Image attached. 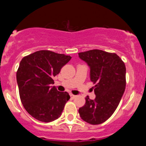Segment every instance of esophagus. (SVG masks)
<instances>
[{
	"label": "esophagus",
	"instance_id": "1",
	"mask_svg": "<svg viewBox=\"0 0 146 146\" xmlns=\"http://www.w3.org/2000/svg\"><path fill=\"white\" fill-rule=\"evenodd\" d=\"M70 96L72 99H74V98H76V95H74V94H70Z\"/></svg>",
	"mask_w": 146,
	"mask_h": 146
}]
</instances>
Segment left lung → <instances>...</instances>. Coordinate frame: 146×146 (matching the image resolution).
I'll return each mask as SVG.
<instances>
[{
  "label": "left lung",
  "mask_w": 146,
  "mask_h": 146,
  "mask_svg": "<svg viewBox=\"0 0 146 146\" xmlns=\"http://www.w3.org/2000/svg\"><path fill=\"white\" fill-rule=\"evenodd\" d=\"M90 66L91 80L95 86V99L86 97L79 109L80 116L92 125L100 124L111 116L118 108L126 88V66L115 53L91 50L78 53Z\"/></svg>",
  "instance_id": "obj_1"
}]
</instances>
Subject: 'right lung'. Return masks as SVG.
<instances>
[{
    "label": "right lung",
    "mask_w": 146,
    "mask_h": 146,
    "mask_svg": "<svg viewBox=\"0 0 146 146\" xmlns=\"http://www.w3.org/2000/svg\"><path fill=\"white\" fill-rule=\"evenodd\" d=\"M71 58L70 55L39 50L20 61L17 72L20 100L26 111L38 121L47 123L61 115L70 96L52 86V78Z\"/></svg>",
    "instance_id": "1"
}]
</instances>
